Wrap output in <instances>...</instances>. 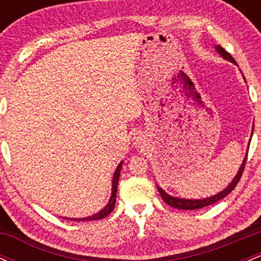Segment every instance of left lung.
Returning <instances> with one entry per match:
<instances>
[{
	"label": "left lung",
	"mask_w": 261,
	"mask_h": 261,
	"mask_svg": "<svg viewBox=\"0 0 261 261\" xmlns=\"http://www.w3.org/2000/svg\"><path fill=\"white\" fill-rule=\"evenodd\" d=\"M215 49L217 50V53L220 54V55L222 56L223 59L228 60V61L233 62V64H236V60L233 59L232 56H230V54L227 53L222 46H220V45H216V46H215ZM251 135H253V133H251ZM247 157H248V152H247V154H245L243 162H242L241 168H239L238 173L236 174L234 179H233V180L229 182V185L226 189H224V190L220 191V193L216 194V195H214V196L205 197V199H194V200L193 199H191V200L190 199H180V197H174V196L169 195V194H167L166 191H164L163 189L160 188V187H157V189H158V191H160L162 199L164 200V202L168 203V205L172 206V207H175L178 210H197V208L206 207V206L212 205V203L220 201L221 199H223L224 196L228 195L230 191H232L233 189L236 188V185L238 184V181H239V179H241L242 174H243L245 162H247Z\"/></svg>",
	"instance_id": "left-lung-1"
}]
</instances>
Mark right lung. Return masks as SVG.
<instances>
[{
    "label": "right lung",
    "mask_w": 261,
    "mask_h": 261,
    "mask_svg": "<svg viewBox=\"0 0 261 261\" xmlns=\"http://www.w3.org/2000/svg\"><path fill=\"white\" fill-rule=\"evenodd\" d=\"M122 167V162L119 163V166L116 167L115 172H114L113 176V184H112V196H110L109 202L107 203V206L103 210H100L98 214L92 215V216L85 217V218H66V220H72V221H95V220H101V218L107 217L110 212L113 211L114 207H115V201H116V191H118V181L119 176H120V170Z\"/></svg>",
    "instance_id": "1"
}]
</instances>
